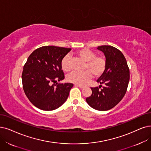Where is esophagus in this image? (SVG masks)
Segmentation results:
<instances>
[{
  "label": "esophagus",
  "instance_id": "esophagus-1",
  "mask_svg": "<svg viewBox=\"0 0 151 151\" xmlns=\"http://www.w3.org/2000/svg\"><path fill=\"white\" fill-rule=\"evenodd\" d=\"M75 86H76V87H79V88H84V87H83V86H81V85H78V84H75Z\"/></svg>",
  "mask_w": 151,
  "mask_h": 151
}]
</instances>
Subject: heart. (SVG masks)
<instances>
[{
	"mask_svg": "<svg viewBox=\"0 0 151 151\" xmlns=\"http://www.w3.org/2000/svg\"><path fill=\"white\" fill-rule=\"evenodd\" d=\"M77 55L86 61L84 69L87 70L82 72H71L67 76L68 81L83 86L92 79V74L96 77H100L104 74L106 66V60L104 57L96 56L95 52L87 48H83L77 51ZM61 65L62 69L64 71L68 72L70 70L69 55H65L62 59Z\"/></svg>",
	"mask_w": 151,
	"mask_h": 151,
	"instance_id": "obj_1",
	"label": "heart"
}]
</instances>
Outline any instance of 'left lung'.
Segmentation results:
<instances>
[{"mask_svg": "<svg viewBox=\"0 0 151 151\" xmlns=\"http://www.w3.org/2000/svg\"><path fill=\"white\" fill-rule=\"evenodd\" d=\"M104 53L106 66L105 72L96 81L99 87H91L92 95L86 99L94 109L106 111L115 106L124 96L129 81V69L123 53L111 46H98ZM104 84L102 89L101 84Z\"/></svg>", "mask_w": 151, "mask_h": 151, "instance_id": "1", "label": "left lung"}]
</instances>
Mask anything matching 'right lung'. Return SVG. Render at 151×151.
<instances>
[{
	"instance_id": "obj_1",
	"label": "right lung",
	"mask_w": 151,
	"mask_h": 151,
	"mask_svg": "<svg viewBox=\"0 0 151 151\" xmlns=\"http://www.w3.org/2000/svg\"><path fill=\"white\" fill-rule=\"evenodd\" d=\"M71 50L54 46L35 50L23 66L22 75L23 90L30 102L42 110L57 109L67 100L73 84H52L64 79L62 59Z\"/></svg>"
}]
</instances>
